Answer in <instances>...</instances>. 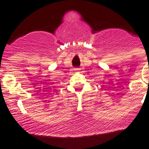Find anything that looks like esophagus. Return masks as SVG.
Wrapping results in <instances>:
<instances>
[{
    "mask_svg": "<svg viewBox=\"0 0 149 149\" xmlns=\"http://www.w3.org/2000/svg\"><path fill=\"white\" fill-rule=\"evenodd\" d=\"M81 70V68H77V70Z\"/></svg>",
    "mask_w": 149,
    "mask_h": 149,
    "instance_id": "esophagus-1",
    "label": "esophagus"
}]
</instances>
